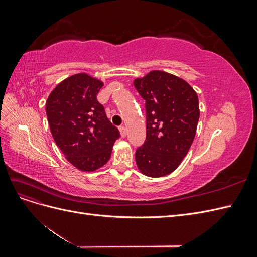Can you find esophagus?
Segmentation results:
<instances>
[{"label": "esophagus", "mask_w": 257, "mask_h": 257, "mask_svg": "<svg viewBox=\"0 0 257 257\" xmlns=\"http://www.w3.org/2000/svg\"><path fill=\"white\" fill-rule=\"evenodd\" d=\"M119 130H120V134H121V137H122V138L125 137V136H126V134H127L126 128L124 127V126H120V127H119Z\"/></svg>", "instance_id": "1"}]
</instances>
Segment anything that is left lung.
Here are the masks:
<instances>
[{"label": "left lung", "instance_id": "1", "mask_svg": "<svg viewBox=\"0 0 257 257\" xmlns=\"http://www.w3.org/2000/svg\"><path fill=\"white\" fill-rule=\"evenodd\" d=\"M134 85L146 100L147 136L135 153L143 175L152 178L172 174L188 154L199 120L198 96L182 78L151 71Z\"/></svg>", "mask_w": 257, "mask_h": 257}]
</instances>
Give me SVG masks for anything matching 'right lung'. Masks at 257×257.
Wrapping results in <instances>:
<instances>
[{
	"instance_id": "obj_1",
	"label": "right lung",
	"mask_w": 257,
	"mask_h": 257,
	"mask_svg": "<svg viewBox=\"0 0 257 257\" xmlns=\"http://www.w3.org/2000/svg\"><path fill=\"white\" fill-rule=\"evenodd\" d=\"M103 85L87 73L75 74L57 84L46 102L54 142L65 159L83 173L103 167L120 137L96 98Z\"/></svg>"
}]
</instances>
